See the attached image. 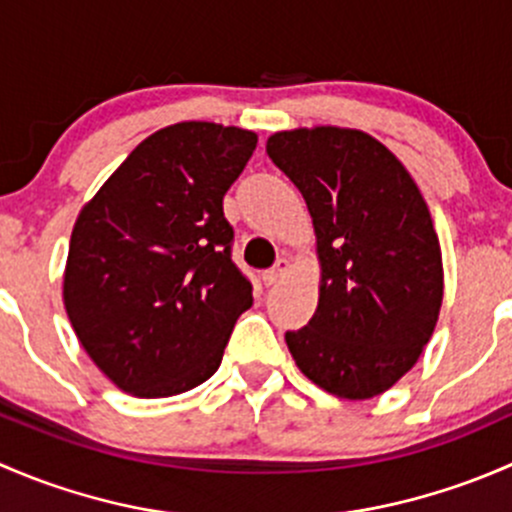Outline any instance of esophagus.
I'll return each mask as SVG.
<instances>
[{
  "label": "esophagus",
  "mask_w": 512,
  "mask_h": 512,
  "mask_svg": "<svg viewBox=\"0 0 512 512\" xmlns=\"http://www.w3.org/2000/svg\"><path fill=\"white\" fill-rule=\"evenodd\" d=\"M287 270H289V260L287 257H282V260H277L275 267L262 272V282H265V285H277V282L287 275Z\"/></svg>",
  "instance_id": "esophagus-1"
}]
</instances>
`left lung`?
<instances>
[{
  "label": "left lung",
  "mask_w": 512,
  "mask_h": 512,
  "mask_svg": "<svg viewBox=\"0 0 512 512\" xmlns=\"http://www.w3.org/2000/svg\"><path fill=\"white\" fill-rule=\"evenodd\" d=\"M267 156L307 203L319 302L287 332L294 364L339 399L384 394L421 356L443 302L438 235L401 160L356 128L272 133Z\"/></svg>",
  "instance_id": "obj_1"
}]
</instances>
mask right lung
<instances>
[{"mask_svg":"<svg viewBox=\"0 0 512 512\" xmlns=\"http://www.w3.org/2000/svg\"><path fill=\"white\" fill-rule=\"evenodd\" d=\"M257 146L208 121L138 143L81 208L64 307L81 347L126 394H183L218 371L252 285L230 257L223 198Z\"/></svg>","mask_w":512,"mask_h":512,"instance_id":"right-lung-1","label":"right lung"}]
</instances>
